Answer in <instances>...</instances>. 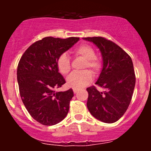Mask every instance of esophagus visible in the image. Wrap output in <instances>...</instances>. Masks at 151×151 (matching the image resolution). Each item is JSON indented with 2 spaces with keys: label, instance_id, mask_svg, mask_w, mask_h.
Returning a JSON list of instances; mask_svg holds the SVG:
<instances>
[{
  "label": "esophagus",
  "instance_id": "esophagus-1",
  "mask_svg": "<svg viewBox=\"0 0 151 151\" xmlns=\"http://www.w3.org/2000/svg\"><path fill=\"white\" fill-rule=\"evenodd\" d=\"M73 91H74V93H77V91H78V89H73Z\"/></svg>",
  "mask_w": 151,
  "mask_h": 151
}]
</instances>
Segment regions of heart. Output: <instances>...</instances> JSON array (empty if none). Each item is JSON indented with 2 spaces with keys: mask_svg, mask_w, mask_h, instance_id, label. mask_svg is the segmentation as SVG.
Wrapping results in <instances>:
<instances>
[{
  "mask_svg": "<svg viewBox=\"0 0 151 151\" xmlns=\"http://www.w3.org/2000/svg\"><path fill=\"white\" fill-rule=\"evenodd\" d=\"M77 57H80L84 60L82 69L89 68L93 74H96L99 72L101 67V61L97 56L92 47L89 45L83 44L76 48L74 51ZM59 72L66 75L70 72L71 63L66 53L60 55L57 62ZM92 80V74L89 70H84L80 73H72L67 79V85L74 89H81L89 84Z\"/></svg>",
  "mask_w": 151,
  "mask_h": 151,
  "instance_id": "b5f03b06",
  "label": "heart"
}]
</instances>
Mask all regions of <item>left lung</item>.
<instances>
[{
	"instance_id": "1",
	"label": "left lung",
	"mask_w": 151,
	"mask_h": 151,
	"mask_svg": "<svg viewBox=\"0 0 151 151\" xmlns=\"http://www.w3.org/2000/svg\"><path fill=\"white\" fill-rule=\"evenodd\" d=\"M98 47L103 58V68L96 84L87 88L86 106L91 115L108 124L116 122L127 110L132 99L136 75L131 57L116 43L102 37H84Z\"/></svg>"
}]
</instances>
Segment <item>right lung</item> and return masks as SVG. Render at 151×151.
I'll return each mask as SVG.
<instances>
[{"instance_id":"1","label":"right lung","mask_w":151,"mask_h":151,"mask_svg":"<svg viewBox=\"0 0 151 151\" xmlns=\"http://www.w3.org/2000/svg\"><path fill=\"white\" fill-rule=\"evenodd\" d=\"M79 40L44 37L31 45L19 61L17 79L20 97L31 116L42 125H55L68 113L74 93L72 89L55 91L66 82L57 62Z\"/></svg>"}]
</instances>
